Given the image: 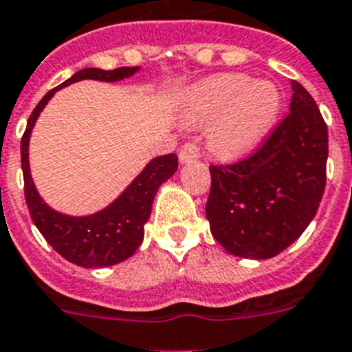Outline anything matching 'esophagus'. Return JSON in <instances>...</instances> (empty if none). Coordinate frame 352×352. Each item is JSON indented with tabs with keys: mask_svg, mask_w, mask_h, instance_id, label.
Returning <instances> with one entry per match:
<instances>
[{
	"mask_svg": "<svg viewBox=\"0 0 352 352\" xmlns=\"http://www.w3.org/2000/svg\"><path fill=\"white\" fill-rule=\"evenodd\" d=\"M199 158V147H197L196 142H188L179 149V162L182 164H190V162H196Z\"/></svg>",
	"mask_w": 352,
	"mask_h": 352,
	"instance_id": "obj_1",
	"label": "esophagus"
}]
</instances>
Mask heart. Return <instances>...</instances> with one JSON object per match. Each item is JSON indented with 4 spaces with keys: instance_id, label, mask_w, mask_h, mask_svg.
<instances>
[{
    "instance_id": "obj_1",
    "label": "heart",
    "mask_w": 352,
    "mask_h": 352,
    "mask_svg": "<svg viewBox=\"0 0 352 352\" xmlns=\"http://www.w3.org/2000/svg\"><path fill=\"white\" fill-rule=\"evenodd\" d=\"M283 95L270 80H252L245 74H219L203 78L183 95L182 117L187 124H208V149L230 162L246 156L266 138L278 118Z\"/></svg>"
}]
</instances>
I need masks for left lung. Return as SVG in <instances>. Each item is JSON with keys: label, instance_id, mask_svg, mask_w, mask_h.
I'll return each mask as SVG.
<instances>
[{"label": "left lung", "instance_id": "obj_1", "mask_svg": "<svg viewBox=\"0 0 352 352\" xmlns=\"http://www.w3.org/2000/svg\"><path fill=\"white\" fill-rule=\"evenodd\" d=\"M289 115L248 158L210 165L205 214L228 254L270 259L295 243L326 188L327 126L306 88L292 80Z\"/></svg>", "mask_w": 352, "mask_h": 352}]
</instances>
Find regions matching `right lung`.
<instances>
[{
	"label": "right lung",
	"mask_w": 352,
	"mask_h": 352,
	"mask_svg": "<svg viewBox=\"0 0 352 352\" xmlns=\"http://www.w3.org/2000/svg\"><path fill=\"white\" fill-rule=\"evenodd\" d=\"M140 66L117 69L84 68L68 80L48 91L32 111L21 138V169L25 179V199L34 225L39 228L48 245L69 263L82 268H106L129 259L144 241V226L149 221L153 201L160 185L178 169V156L165 155L153 158L145 169L129 183V187L102 210L89 216H68L48 207L37 192L28 164V144L39 113L45 109L54 93L78 80L117 82L135 75Z\"/></svg>",
	"instance_id": "right-lung-1"
}]
</instances>
